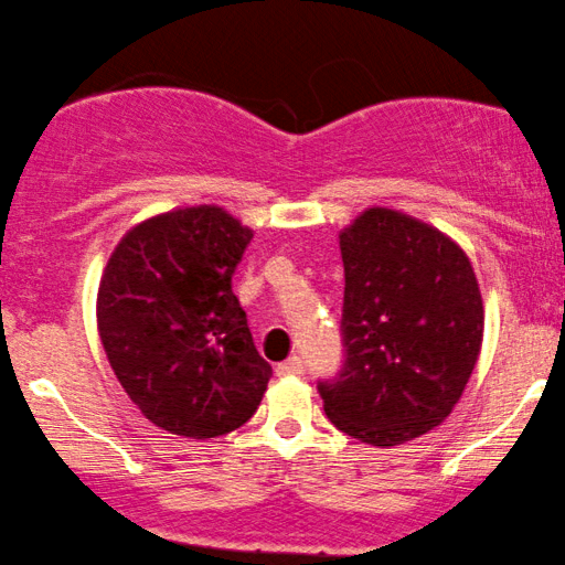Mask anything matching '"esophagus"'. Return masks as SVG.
<instances>
[{
    "mask_svg": "<svg viewBox=\"0 0 565 565\" xmlns=\"http://www.w3.org/2000/svg\"><path fill=\"white\" fill-rule=\"evenodd\" d=\"M277 375H280V377L303 375V360H301V356H290V360L277 364Z\"/></svg>",
    "mask_w": 565,
    "mask_h": 565,
    "instance_id": "34e87169",
    "label": "esophagus"
}]
</instances>
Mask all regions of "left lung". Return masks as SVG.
<instances>
[{
	"instance_id": "8db88e82",
	"label": "left lung",
	"mask_w": 565,
	"mask_h": 565,
	"mask_svg": "<svg viewBox=\"0 0 565 565\" xmlns=\"http://www.w3.org/2000/svg\"><path fill=\"white\" fill-rule=\"evenodd\" d=\"M343 347L324 415L351 439L396 447L447 420L481 354L483 301L466 250L441 230L373 205L338 232Z\"/></svg>"
}]
</instances>
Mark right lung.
Instances as JSON below:
<instances>
[{"label": "right lung", "mask_w": 565, "mask_h": 565, "mask_svg": "<svg viewBox=\"0 0 565 565\" xmlns=\"http://www.w3.org/2000/svg\"><path fill=\"white\" fill-rule=\"evenodd\" d=\"M254 230L218 205H184L118 241L97 290V333L152 426L214 439L241 428L271 377L232 275Z\"/></svg>", "instance_id": "obj_1"}]
</instances>
